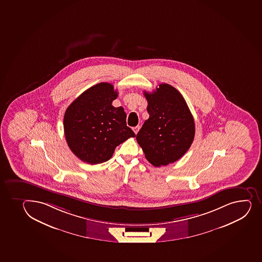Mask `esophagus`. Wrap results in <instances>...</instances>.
<instances>
[{"label":"esophagus","instance_id":"1","mask_svg":"<svg viewBox=\"0 0 262 262\" xmlns=\"http://www.w3.org/2000/svg\"><path fill=\"white\" fill-rule=\"evenodd\" d=\"M139 129H140V126L133 127V132L135 133L136 135L138 134V130H139Z\"/></svg>","mask_w":262,"mask_h":262}]
</instances>
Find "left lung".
<instances>
[{
  "mask_svg": "<svg viewBox=\"0 0 262 262\" xmlns=\"http://www.w3.org/2000/svg\"><path fill=\"white\" fill-rule=\"evenodd\" d=\"M148 118L137 135L146 159L155 167L180 159L192 145L194 119L186 100L169 84H160L153 93L144 92Z\"/></svg>",
  "mask_w": 262,
  "mask_h": 262,
  "instance_id": "left-lung-1",
  "label": "left lung"
}]
</instances>
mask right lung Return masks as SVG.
Wrapping results in <instances>:
<instances>
[{
	"mask_svg": "<svg viewBox=\"0 0 262 262\" xmlns=\"http://www.w3.org/2000/svg\"><path fill=\"white\" fill-rule=\"evenodd\" d=\"M117 97L113 84L100 82L86 89L65 112V138L71 151L82 162H106L117 146L135 138V133L126 125L124 108L112 105Z\"/></svg>",
	"mask_w": 262,
	"mask_h": 262,
	"instance_id": "add662e5",
	"label": "right lung"
}]
</instances>
